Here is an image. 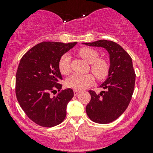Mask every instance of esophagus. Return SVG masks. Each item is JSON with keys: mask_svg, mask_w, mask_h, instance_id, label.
<instances>
[{"mask_svg": "<svg viewBox=\"0 0 153 153\" xmlns=\"http://www.w3.org/2000/svg\"><path fill=\"white\" fill-rule=\"evenodd\" d=\"M80 93V91H78V90H74V95H78V94H79Z\"/></svg>", "mask_w": 153, "mask_h": 153, "instance_id": "esophagus-1", "label": "esophagus"}]
</instances>
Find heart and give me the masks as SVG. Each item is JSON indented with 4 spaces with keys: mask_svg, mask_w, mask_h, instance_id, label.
Wrapping results in <instances>:
<instances>
[{
    "mask_svg": "<svg viewBox=\"0 0 153 153\" xmlns=\"http://www.w3.org/2000/svg\"><path fill=\"white\" fill-rule=\"evenodd\" d=\"M78 54L86 62L91 64V71L98 79L101 80L107 76L109 70L108 63L104 59H98L99 54L97 51L90 48H82ZM59 70L63 75H68L70 72V55L65 54L58 63ZM95 77L92 74H73L67 79V86L75 90H82L93 84Z\"/></svg>",
    "mask_w": 153,
    "mask_h": 153,
    "instance_id": "heart-1",
    "label": "heart"
}]
</instances>
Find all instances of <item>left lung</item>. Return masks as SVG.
<instances>
[{"label":"left lung","mask_w":153,"mask_h":153,"mask_svg":"<svg viewBox=\"0 0 153 153\" xmlns=\"http://www.w3.org/2000/svg\"><path fill=\"white\" fill-rule=\"evenodd\" d=\"M83 44L103 47L109 53V73L106 81L99 86L105 90L99 94L89 90L91 100L86 106V114L92 121L109 124L122 115L132 98L135 81L132 58L119 44L113 41L99 40Z\"/></svg>","instance_id":"left-lung-1"}]
</instances>
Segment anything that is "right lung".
I'll return each mask as SVG.
<instances>
[{
  "label": "right lung",
  "instance_id": "right-lung-1",
  "mask_svg": "<svg viewBox=\"0 0 153 153\" xmlns=\"http://www.w3.org/2000/svg\"><path fill=\"white\" fill-rule=\"evenodd\" d=\"M76 44L44 41L29 49L21 59L15 93L21 107L35 124L52 127L65 119L67 104L74 92L70 88L61 90L59 81L63 78L58 63ZM58 91L56 96L52 97L51 94Z\"/></svg>",
  "mask_w": 153,
  "mask_h": 153
}]
</instances>
